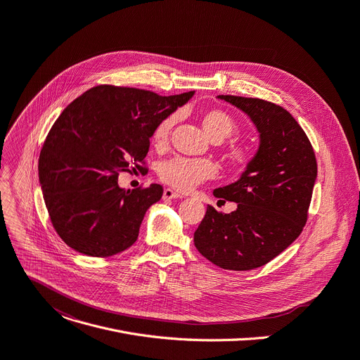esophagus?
<instances>
[{"label": "esophagus", "mask_w": 360, "mask_h": 360, "mask_svg": "<svg viewBox=\"0 0 360 360\" xmlns=\"http://www.w3.org/2000/svg\"><path fill=\"white\" fill-rule=\"evenodd\" d=\"M178 198H182L181 193L172 191L171 188L163 189V200H178Z\"/></svg>", "instance_id": "obj_1"}]
</instances>
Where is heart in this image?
Masks as SVG:
<instances>
[{"instance_id":"1","label":"heart","mask_w":360,"mask_h":360,"mask_svg":"<svg viewBox=\"0 0 360 360\" xmlns=\"http://www.w3.org/2000/svg\"><path fill=\"white\" fill-rule=\"evenodd\" d=\"M200 120L205 135L212 142H221L226 139L237 129L234 117L222 109H207L201 113ZM174 123L175 116H168L158 123L152 136L156 146H163L168 142ZM254 158V149L245 143H231L226 146L224 152V159L228 169L237 175L244 174L252 165ZM158 172L160 179L169 186L178 191H191L202 181L212 178L215 175V167L211 160L207 159H189L176 156L163 160L159 165Z\"/></svg>"}]
</instances>
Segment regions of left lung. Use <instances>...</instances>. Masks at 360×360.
I'll use <instances>...</instances> for the list:
<instances>
[{
    "label": "left lung",
    "mask_w": 360,
    "mask_h": 360,
    "mask_svg": "<svg viewBox=\"0 0 360 360\" xmlns=\"http://www.w3.org/2000/svg\"><path fill=\"white\" fill-rule=\"evenodd\" d=\"M218 99L251 119L259 145L240 179L214 191L215 198L237 202V210L222 214L208 205L193 243L215 266L245 271L267 264L303 231L317 162L304 130L281 106L230 94Z\"/></svg>",
    "instance_id": "8db88e82"
}]
</instances>
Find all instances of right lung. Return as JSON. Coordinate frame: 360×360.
Instances as JSON below:
<instances>
[{
    "label": "right lung",
    "mask_w": 360,
    "mask_h": 360,
    "mask_svg": "<svg viewBox=\"0 0 360 360\" xmlns=\"http://www.w3.org/2000/svg\"><path fill=\"white\" fill-rule=\"evenodd\" d=\"M195 91L159 96L101 84L73 101L54 122L39 159L44 202L60 238L90 257H110L132 245L158 184L123 189L120 172L143 169L149 139L160 120Z\"/></svg>",
    "instance_id": "obj_1"
}]
</instances>
